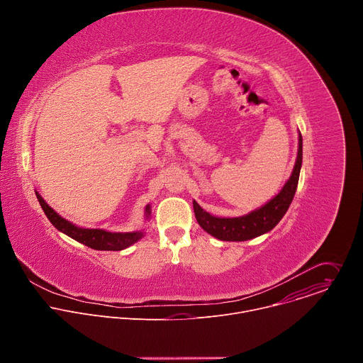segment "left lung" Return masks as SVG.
I'll list each match as a JSON object with an SVG mask.
<instances>
[{"mask_svg": "<svg viewBox=\"0 0 363 363\" xmlns=\"http://www.w3.org/2000/svg\"><path fill=\"white\" fill-rule=\"evenodd\" d=\"M303 160V140L298 135V152L291 177L283 186V189L262 208H258L244 217L237 218H218L202 210L194 201V213L198 224L213 237L223 241H245L269 233L287 213L289 206L297 189L298 175Z\"/></svg>", "mask_w": 363, "mask_h": 363, "instance_id": "obj_1", "label": "left lung"}]
</instances>
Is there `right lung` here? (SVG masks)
<instances>
[{"label": "right lung", "instance_id": "add662e5", "mask_svg": "<svg viewBox=\"0 0 363 363\" xmlns=\"http://www.w3.org/2000/svg\"><path fill=\"white\" fill-rule=\"evenodd\" d=\"M37 199L41 205V208L50 223L53 224L59 231L65 233L66 235L72 237L73 240L93 248V250H103V251H121L128 248L129 245L135 244L138 240L143 237V233L135 231V233H109L105 230H90V228H80L74 224L69 223L67 220L62 218L51 206L45 203V201L41 198L38 192H35ZM150 214V206H146V217Z\"/></svg>", "mask_w": 363, "mask_h": 363}]
</instances>
